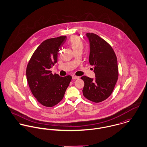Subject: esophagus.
I'll use <instances>...</instances> for the list:
<instances>
[{"mask_svg": "<svg viewBox=\"0 0 147 147\" xmlns=\"http://www.w3.org/2000/svg\"><path fill=\"white\" fill-rule=\"evenodd\" d=\"M79 79V76H72V79L76 80V79Z\"/></svg>", "mask_w": 147, "mask_h": 147, "instance_id": "esophagus-1", "label": "esophagus"}]
</instances>
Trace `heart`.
<instances>
[{
  "instance_id": "heart-1",
  "label": "heart",
  "mask_w": 147,
  "mask_h": 147,
  "mask_svg": "<svg viewBox=\"0 0 147 147\" xmlns=\"http://www.w3.org/2000/svg\"><path fill=\"white\" fill-rule=\"evenodd\" d=\"M68 45L76 53L77 51H82L84 48V44L82 40L76 36H72L67 42Z\"/></svg>"
}]
</instances>
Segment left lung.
Listing matches in <instances>:
<instances>
[{
    "instance_id": "left-lung-1",
    "label": "left lung",
    "mask_w": 147,
    "mask_h": 147,
    "mask_svg": "<svg viewBox=\"0 0 147 147\" xmlns=\"http://www.w3.org/2000/svg\"><path fill=\"white\" fill-rule=\"evenodd\" d=\"M90 42L89 62L93 65L96 78L86 76L81 78L84 82L83 93L90 101L98 103L112 93L118 80L119 72L117 58L112 47L94 33H88Z\"/></svg>"
}]
</instances>
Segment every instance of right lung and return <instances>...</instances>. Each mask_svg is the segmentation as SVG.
Masks as SVG:
<instances>
[{"label":"right lung","instance_id":"1","mask_svg":"<svg viewBox=\"0 0 147 147\" xmlns=\"http://www.w3.org/2000/svg\"><path fill=\"white\" fill-rule=\"evenodd\" d=\"M66 39V36H60L42 42L26 67V79L30 89L37 100L46 107H53L62 101L72 79L70 75L61 77L50 70L57 62L59 49Z\"/></svg>","mask_w":147,"mask_h":147}]
</instances>
